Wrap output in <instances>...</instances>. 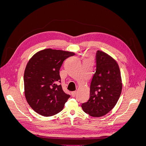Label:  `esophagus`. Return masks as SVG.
Segmentation results:
<instances>
[{"label":"esophagus","mask_w":146,"mask_h":146,"mask_svg":"<svg viewBox=\"0 0 146 146\" xmlns=\"http://www.w3.org/2000/svg\"><path fill=\"white\" fill-rule=\"evenodd\" d=\"M76 94H77V91H76L72 92V96L73 97V98H75V97H76Z\"/></svg>","instance_id":"34e87169"}]
</instances>
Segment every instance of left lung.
I'll list each match as a JSON object with an SVG mask.
<instances>
[{
	"mask_svg": "<svg viewBox=\"0 0 146 146\" xmlns=\"http://www.w3.org/2000/svg\"><path fill=\"white\" fill-rule=\"evenodd\" d=\"M122 88L120 69L117 61L105 52L96 53V70L90 85V97L82 108L86 113L99 117L114 107Z\"/></svg>",
	"mask_w": 146,
	"mask_h": 146,
	"instance_id": "obj_1",
	"label": "left lung"
}]
</instances>
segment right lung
<instances>
[{
  "instance_id": "add662e5",
  "label": "right lung",
  "mask_w": 146,
  "mask_h": 146,
  "mask_svg": "<svg viewBox=\"0 0 146 146\" xmlns=\"http://www.w3.org/2000/svg\"><path fill=\"white\" fill-rule=\"evenodd\" d=\"M72 52L46 48L36 53L25 69L24 93L29 105L43 116L60 113L70 98L59 85L60 69Z\"/></svg>"
}]
</instances>
